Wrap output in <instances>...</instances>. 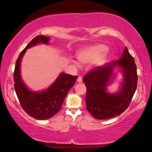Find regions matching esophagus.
Segmentation results:
<instances>
[{
    "label": "esophagus",
    "mask_w": 152,
    "mask_h": 152,
    "mask_svg": "<svg viewBox=\"0 0 152 152\" xmlns=\"http://www.w3.org/2000/svg\"><path fill=\"white\" fill-rule=\"evenodd\" d=\"M77 80H78V82H82V76H78V79H77Z\"/></svg>",
    "instance_id": "obj_1"
}]
</instances>
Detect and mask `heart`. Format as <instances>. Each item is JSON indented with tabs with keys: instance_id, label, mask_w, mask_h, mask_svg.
<instances>
[{
	"instance_id": "heart-1",
	"label": "heart",
	"mask_w": 152,
	"mask_h": 152,
	"mask_svg": "<svg viewBox=\"0 0 152 152\" xmlns=\"http://www.w3.org/2000/svg\"><path fill=\"white\" fill-rule=\"evenodd\" d=\"M107 50V48L103 45H99L83 50L78 53V60L82 64H89L98 60L99 62H102L106 58L104 53Z\"/></svg>"
}]
</instances>
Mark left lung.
Masks as SVG:
<instances>
[{
	"instance_id": "1",
	"label": "left lung",
	"mask_w": 152,
	"mask_h": 152,
	"mask_svg": "<svg viewBox=\"0 0 152 152\" xmlns=\"http://www.w3.org/2000/svg\"><path fill=\"white\" fill-rule=\"evenodd\" d=\"M124 73L122 89L118 94H109L106 88L112 79L115 67ZM137 68L134 58L126 47L120 60L96 67L83 78L86 86V109L95 119L102 120L119 116L129 106L137 85Z\"/></svg>"
}]
</instances>
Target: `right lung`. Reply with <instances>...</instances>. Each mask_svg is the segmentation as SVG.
I'll return each mask as SVG.
<instances>
[{
    "label": "right lung",
    "instance_id": "right-lung-1",
    "mask_svg": "<svg viewBox=\"0 0 152 152\" xmlns=\"http://www.w3.org/2000/svg\"><path fill=\"white\" fill-rule=\"evenodd\" d=\"M50 38L45 35H37L31 41L18 57L14 71V87L20 106L28 115L38 120H45L58 113L68 91L76 83L78 76L61 73L56 80L41 92L29 91L20 77V61L27 49L39 43H48Z\"/></svg>",
    "mask_w": 152,
    "mask_h": 152
}]
</instances>
